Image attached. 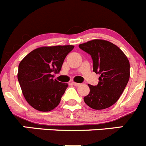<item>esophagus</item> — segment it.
Wrapping results in <instances>:
<instances>
[{
  "label": "esophagus",
  "instance_id": "1",
  "mask_svg": "<svg viewBox=\"0 0 146 146\" xmlns=\"http://www.w3.org/2000/svg\"><path fill=\"white\" fill-rule=\"evenodd\" d=\"M73 85H74L75 86H80V83H75V82H73Z\"/></svg>",
  "mask_w": 146,
  "mask_h": 146
}]
</instances>
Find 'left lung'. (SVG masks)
<instances>
[{
    "label": "left lung",
    "instance_id": "1",
    "mask_svg": "<svg viewBox=\"0 0 146 146\" xmlns=\"http://www.w3.org/2000/svg\"><path fill=\"white\" fill-rule=\"evenodd\" d=\"M93 60V69L100 75L97 86L88 85L90 93L84 97L89 107L102 110L116 103L130 78V63L123 52L113 43L93 40L79 45Z\"/></svg>",
    "mask_w": 146,
    "mask_h": 146
}]
</instances>
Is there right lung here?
<instances>
[{"label": "right lung", "instance_id": "right-lung-1", "mask_svg": "<svg viewBox=\"0 0 146 146\" xmlns=\"http://www.w3.org/2000/svg\"><path fill=\"white\" fill-rule=\"evenodd\" d=\"M73 46L41 47L28 53L18 66V80L26 101L38 111H50L60 103L67 83L53 79Z\"/></svg>", "mask_w": 146, "mask_h": 146}]
</instances>
